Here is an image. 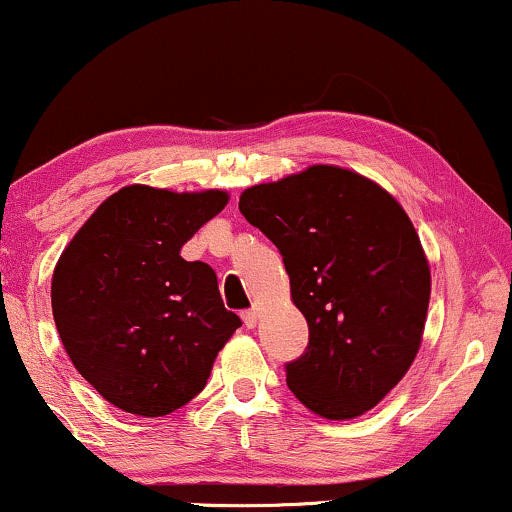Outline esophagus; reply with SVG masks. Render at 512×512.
Here are the masks:
<instances>
[{"mask_svg":"<svg viewBox=\"0 0 512 512\" xmlns=\"http://www.w3.org/2000/svg\"><path fill=\"white\" fill-rule=\"evenodd\" d=\"M257 319H260V314H257L255 309H250V312H243L245 328H255L257 326Z\"/></svg>","mask_w":512,"mask_h":512,"instance_id":"esophagus-1","label":"esophagus"}]
</instances>
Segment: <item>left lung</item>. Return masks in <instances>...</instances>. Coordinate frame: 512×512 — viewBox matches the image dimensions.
<instances>
[{"instance_id": "left-lung-1", "label": "left lung", "mask_w": 512, "mask_h": 512, "mask_svg": "<svg viewBox=\"0 0 512 512\" xmlns=\"http://www.w3.org/2000/svg\"><path fill=\"white\" fill-rule=\"evenodd\" d=\"M238 210L283 255L309 345L290 392L328 420L371 411L404 378L430 304V264L404 208L338 165L250 186Z\"/></svg>"}]
</instances>
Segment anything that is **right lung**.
Instances as JSON below:
<instances>
[{"mask_svg": "<svg viewBox=\"0 0 512 512\" xmlns=\"http://www.w3.org/2000/svg\"><path fill=\"white\" fill-rule=\"evenodd\" d=\"M229 203L226 191L132 184L106 198L58 257L51 312L70 361L118 409L158 418L208 383L241 319L217 274L181 245Z\"/></svg>", "mask_w": 512, "mask_h": 512, "instance_id": "obj_1", "label": "right lung"}]
</instances>
